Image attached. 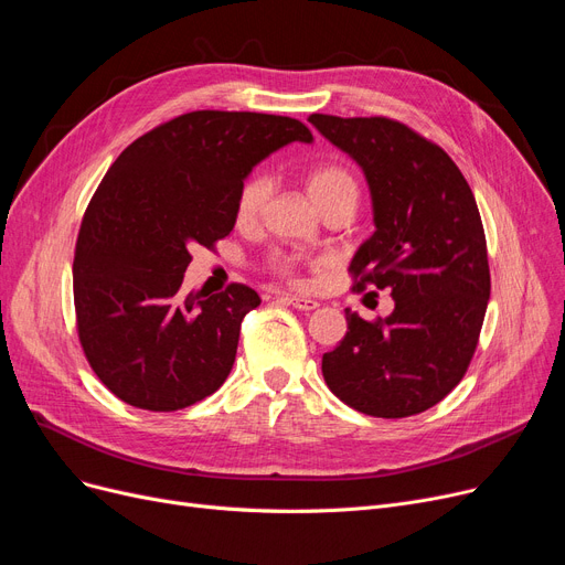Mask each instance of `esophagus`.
Listing matches in <instances>:
<instances>
[{
	"label": "esophagus",
	"mask_w": 565,
	"mask_h": 565,
	"mask_svg": "<svg viewBox=\"0 0 565 565\" xmlns=\"http://www.w3.org/2000/svg\"><path fill=\"white\" fill-rule=\"evenodd\" d=\"M278 301H285L287 306H294V308L306 310V312H310V310L319 308V303H317L315 299H306V297H294V294H278Z\"/></svg>",
	"instance_id": "esophagus-1"
}]
</instances>
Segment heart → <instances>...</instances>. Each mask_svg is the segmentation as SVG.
I'll list each match as a JSON object with an SVG mask.
<instances>
[{"mask_svg":"<svg viewBox=\"0 0 565 565\" xmlns=\"http://www.w3.org/2000/svg\"><path fill=\"white\" fill-rule=\"evenodd\" d=\"M271 179L264 174H253L244 185H241L238 198H236V221L238 225H255L262 216V211L271 198ZM306 191L312 200V204L319 209L324 202L340 198V195H359V185L354 177L349 174L344 168L327 166L317 168L306 179ZM274 268L285 278H297V262L291 257H278L274 259Z\"/></svg>","mask_w":565,"mask_h":565,"instance_id":"b5f03b06","label":"heart"}]
</instances>
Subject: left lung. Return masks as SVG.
Listing matches in <instances>:
<instances>
[{
  "instance_id": "8db88e82",
  "label": "left lung",
  "mask_w": 565,
  "mask_h": 565,
  "mask_svg": "<svg viewBox=\"0 0 565 565\" xmlns=\"http://www.w3.org/2000/svg\"><path fill=\"white\" fill-rule=\"evenodd\" d=\"M363 170L374 232L349 271L354 289H391L374 321L344 310L347 333L321 356L327 386L352 409L405 418L460 384L490 301L488 244L460 168L435 142L386 117L310 115Z\"/></svg>"
}]
</instances>
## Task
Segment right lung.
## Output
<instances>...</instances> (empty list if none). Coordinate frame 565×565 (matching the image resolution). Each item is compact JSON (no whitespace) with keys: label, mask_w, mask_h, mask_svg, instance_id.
<instances>
[{"label":"right lung","mask_w":565,"mask_h":565,"mask_svg":"<svg viewBox=\"0 0 565 565\" xmlns=\"http://www.w3.org/2000/svg\"><path fill=\"white\" fill-rule=\"evenodd\" d=\"M312 142L306 124L198 110L128 145L103 177L73 259L77 335L96 377L126 405L177 412L216 393L259 294L232 282L181 294L191 248L236 223V198L268 153Z\"/></svg>","instance_id":"1"}]
</instances>
